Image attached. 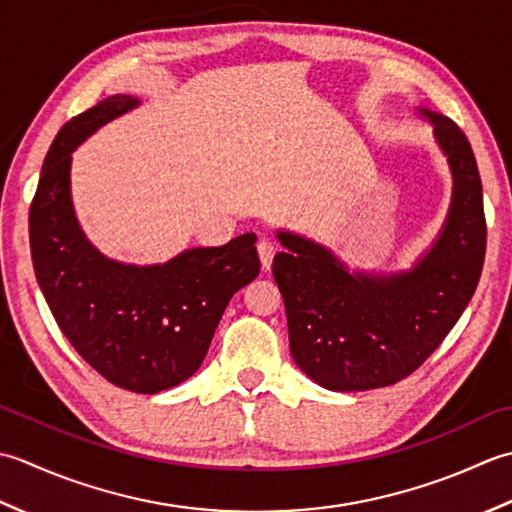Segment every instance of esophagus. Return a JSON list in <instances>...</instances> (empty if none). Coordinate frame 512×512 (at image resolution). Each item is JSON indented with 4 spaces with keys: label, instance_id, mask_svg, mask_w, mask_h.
I'll return each instance as SVG.
<instances>
[{
    "label": "esophagus",
    "instance_id": "obj_1",
    "mask_svg": "<svg viewBox=\"0 0 512 512\" xmlns=\"http://www.w3.org/2000/svg\"><path fill=\"white\" fill-rule=\"evenodd\" d=\"M276 256V247L271 245L269 241H260L258 243V258H260V267H263V271H269L271 267V260H274Z\"/></svg>",
    "mask_w": 512,
    "mask_h": 512
}]
</instances>
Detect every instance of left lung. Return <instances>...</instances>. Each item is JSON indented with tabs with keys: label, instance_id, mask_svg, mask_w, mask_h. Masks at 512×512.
I'll list each match as a JSON object with an SVG mask.
<instances>
[{
	"label": "left lung",
	"instance_id": "8db88e82",
	"mask_svg": "<svg viewBox=\"0 0 512 512\" xmlns=\"http://www.w3.org/2000/svg\"><path fill=\"white\" fill-rule=\"evenodd\" d=\"M453 176L446 221L429 252L391 274L349 271L329 247L287 229L274 258L289 349L300 371L329 391H369L411 375L460 320L486 254L482 179L466 134L417 108Z\"/></svg>",
	"mask_w": 512,
	"mask_h": 512
}]
</instances>
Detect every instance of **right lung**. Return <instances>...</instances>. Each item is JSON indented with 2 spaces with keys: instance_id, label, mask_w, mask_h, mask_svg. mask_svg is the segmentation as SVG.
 Returning a JSON list of instances; mask_svg holds the SVG:
<instances>
[{
  "instance_id": "1",
  "label": "right lung",
  "mask_w": 512,
  "mask_h": 512,
  "mask_svg": "<svg viewBox=\"0 0 512 512\" xmlns=\"http://www.w3.org/2000/svg\"><path fill=\"white\" fill-rule=\"evenodd\" d=\"M137 106V97L112 95L59 130L28 227L37 283L72 347L108 382L152 395L201 367L227 302L258 276L260 260L256 234L143 267L103 256L88 241L72 207V152Z\"/></svg>"
}]
</instances>
